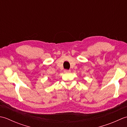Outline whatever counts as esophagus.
<instances>
[{"label":"esophagus","mask_w":127,"mask_h":127,"mask_svg":"<svg viewBox=\"0 0 127 127\" xmlns=\"http://www.w3.org/2000/svg\"><path fill=\"white\" fill-rule=\"evenodd\" d=\"M70 70H65L64 72H66V73H68V72H70Z\"/></svg>","instance_id":"1"}]
</instances>
